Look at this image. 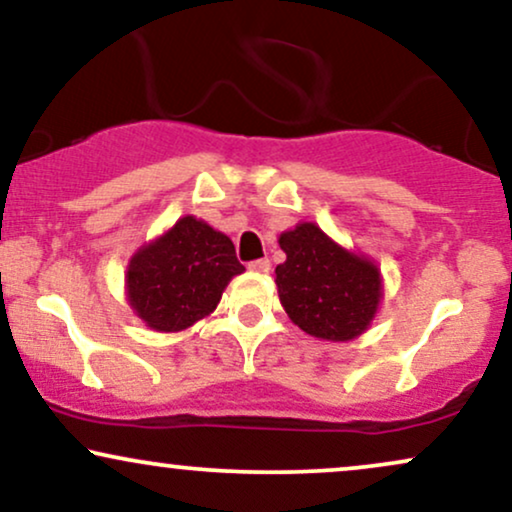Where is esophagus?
Wrapping results in <instances>:
<instances>
[{
    "label": "esophagus",
    "instance_id": "esophagus-1",
    "mask_svg": "<svg viewBox=\"0 0 512 512\" xmlns=\"http://www.w3.org/2000/svg\"><path fill=\"white\" fill-rule=\"evenodd\" d=\"M249 270H254V273H268L270 261H268V258H258V261L249 263Z\"/></svg>",
    "mask_w": 512,
    "mask_h": 512
}]
</instances>
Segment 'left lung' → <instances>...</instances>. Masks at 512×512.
<instances>
[{
    "mask_svg": "<svg viewBox=\"0 0 512 512\" xmlns=\"http://www.w3.org/2000/svg\"><path fill=\"white\" fill-rule=\"evenodd\" d=\"M287 261L275 268L280 304L294 325L327 342H351L368 330L382 299L380 268L346 251L315 223L280 235Z\"/></svg>",
    "mask_w": 512,
    "mask_h": 512,
    "instance_id": "left-lung-1",
    "label": "left lung"
}]
</instances>
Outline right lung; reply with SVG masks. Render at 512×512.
<instances>
[{
	"label": "right lung",
	"mask_w": 512,
	"mask_h": 512,
	"mask_svg": "<svg viewBox=\"0 0 512 512\" xmlns=\"http://www.w3.org/2000/svg\"><path fill=\"white\" fill-rule=\"evenodd\" d=\"M239 273L244 266L232 239L185 216L130 258L125 289L130 308L147 327L180 332L216 311L227 282Z\"/></svg>",
	"instance_id": "1"
}]
</instances>
